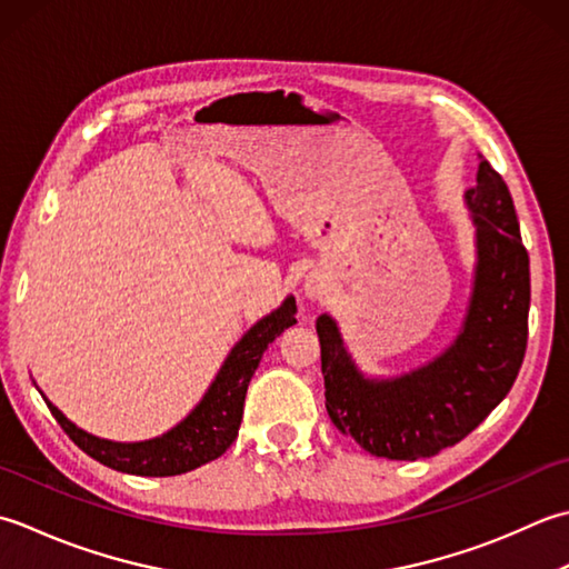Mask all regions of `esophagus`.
Instances as JSON below:
<instances>
[{
    "label": "esophagus",
    "instance_id": "1",
    "mask_svg": "<svg viewBox=\"0 0 569 569\" xmlns=\"http://www.w3.org/2000/svg\"><path fill=\"white\" fill-rule=\"evenodd\" d=\"M305 289L311 299H321L323 295H327V287H323V280H319V277H309Z\"/></svg>",
    "mask_w": 569,
    "mask_h": 569
}]
</instances>
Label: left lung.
Here are the masks:
<instances>
[{"label":"left lung","instance_id":"8db88e82","mask_svg":"<svg viewBox=\"0 0 569 569\" xmlns=\"http://www.w3.org/2000/svg\"><path fill=\"white\" fill-rule=\"evenodd\" d=\"M463 199L477 226V270L461 331L442 356L398 378H366L336 321L317 319L327 412L373 457L415 461L455 447L508 396L523 363L530 264L511 191L481 159Z\"/></svg>","mask_w":569,"mask_h":569}]
</instances>
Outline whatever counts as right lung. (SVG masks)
Listing matches in <instances>:
<instances>
[{
	"label": "right lung",
	"mask_w": 569,
	"mask_h": 569,
	"mask_svg": "<svg viewBox=\"0 0 569 569\" xmlns=\"http://www.w3.org/2000/svg\"><path fill=\"white\" fill-rule=\"evenodd\" d=\"M295 315V297H287L282 307H277L272 315L250 327V331L228 353L226 363L220 366L203 400L177 427H171L161 437L144 439V442H110V439L92 437L86 430H80L56 405L46 398L43 400L49 405L56 422L63 427V432L88 457L106 463V467L122 473H134V477H177V473H187L218 459L236 442L250 378L258 370L264 349L287 327L297 323Z\"/></svg>",
	"instance_id": "obj_1"
}]
</instances>
